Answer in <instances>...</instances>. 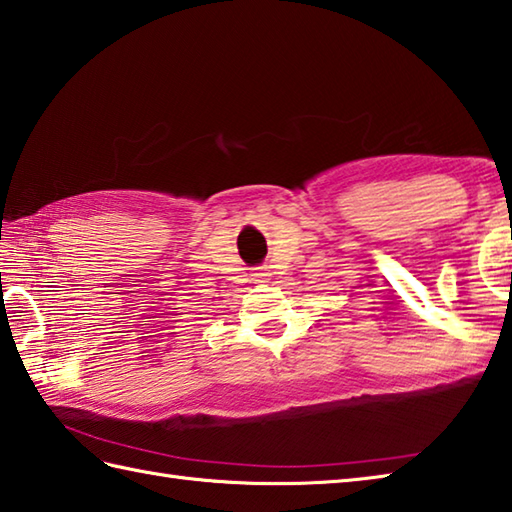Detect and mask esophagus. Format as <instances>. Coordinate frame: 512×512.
Returning <instances> with one entry per match:
<instances>
[{
  "instance_id": "1",
  "label": "esophagus",
  "mask_w": 512,
  "mask_h": 512,
  "mask_svg": "<svg viewBox=\"0 0 512 512\" xmlns=\"http://www.w3.org/2000/svg\"><path fill=\"white\" fill-rule=\"evenodd\" d=\"M253 279L255 281H259V284H264V281H268V277H270V270H268V266H257V268H253Z\"/></svg>"
}]
</instances>
